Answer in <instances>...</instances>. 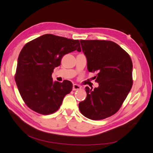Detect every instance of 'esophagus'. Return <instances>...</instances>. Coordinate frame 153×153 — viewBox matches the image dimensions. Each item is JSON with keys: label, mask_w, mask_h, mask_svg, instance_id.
<instances>
[{"label": "esophagus", "mask_w": 153, "mask_h": 153, "mask_svg": "<svg viewBox=\"0 0 153 153\" xmlns=\"http://www.w3.org/2000/svg\"><path fill=\"white\" fill-rule=\"evenodd\" d=\"M81 89V87L77 84H73V91H76Z\"/></svg>", "instance_id": "esophagus-1"}]
</instances>
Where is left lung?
I'll use <instances>...</instances> for the list:
<instances>
[{
	"label": "left lung",
	"mask_w": 153,
	"mask_h": 153,
	"mask_svg": "<svg viewBox=\"0 0 153 153\" xmlns=\"http://www.w3.org/2000/svg\"><path fill=\"white\" fill-rule=\"evenodd\" d=\"M88 71L96 72L99 87H85L86 99L78 105L82 114L92 120L112 116L121 107L133 85L129 55L117 44L106 40H80Z\"/></svg>",
	"instance_id": "left-lung-1"
}]
</instances>
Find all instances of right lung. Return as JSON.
I'll return each instance as SVG.
<instances>
[{
    "mask_svg": "<svg viewBox=\"0 0 153 153\" xmlns=\"http://www.w3.org/2000/svg\"><path fill=\"white\" fill-rule=\"evenodd\" d=\"M81 52L79 40L47 34L26 43L19 54L15 80L22 100L34 112L49 115L59 110L72 90L69 80L54 82L55 68L65 54Z\"/></svg>",
    "mask_w": 153,
    "mask_h": 153,
    "instance_id": "obj_1",
    "label": "right lung"
}]
</instances>
